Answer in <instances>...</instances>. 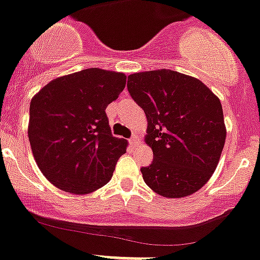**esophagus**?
<instances>
[{"label": "esophagus", "mask_w": 260, "mask_h": 260, "mask_svg": "<svg viewBox=\"0 0 260 260\" xmlns=\"http://www.w3.org/2000/svg\"><path fill=\"white\" fill-rule=\"evenodd\" d=\"M129 145L131 146H136L138 143V138H137V136H132V137L129 138Z\"/></svg>", "instance_id": "obj_1"}]
</instances>
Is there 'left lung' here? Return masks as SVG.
Returning <instances> with one entry per match:
<instances>
[{
  "label": "left lung",
  "instance_id": "8db88e82",
  "mask_svg": "<svg viewBox=\"0 0 260 260\" xmlns=\"http://www.w3.org/2000/svg\"><path fill=\"white\" fill-rule=\"evenodd\" d=\"M128 92L147 118L150 166L145 183L162 197L200 190L212 176L226 140L218 98L198 79L171 70L128 76Z\"/></svg>",
  "mask_w": 260,
  "mask_h": 260
}]
</instances>
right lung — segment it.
I'll use <instances>...</instances> for the list:
<instances>
[{"label": "right lung", "mask_w": 260, "mask_h": 260, "mask_svg": "<svg viewBox=\"0 0 260 260\" xmlns=\"http://www.w3.org/2000/svg\"><path fill=\"white\" fill-rule=\"evenodd\" d=\"M125 79L119 72L82 70L53 80L32 98L30 146L53 185L86 194L112 179L127 141L112 135L105 109L123 91Z\"/></svg>", "instance_id": "obj_1"}]
</instances>
